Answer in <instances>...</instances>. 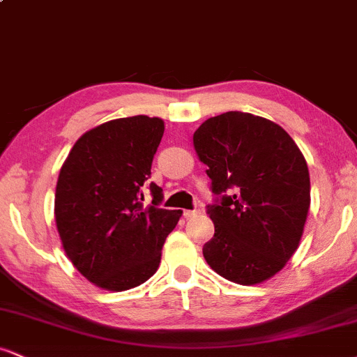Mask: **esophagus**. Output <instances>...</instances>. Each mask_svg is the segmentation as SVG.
<instances>
[{
    "mask_svg": "<svg viewBox=\"0 0 357 357\" xmlns=\"http://www.w3.org/2000/svg\"><path fill=\"white\" fill-rule=\"evenodd\" d=\"M183 216H184V220H192V218H196V216H199V211L198 210H186V211H183Z\"/></svg>",
    "mask_w": 357,
    "mask_h": 357,
    "instance_id": "1",
    "label": "esophagus"
}]
</instances>
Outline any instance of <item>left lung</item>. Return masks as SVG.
Wrapping results in <instances>:
<instances>
[{"mask_svg": "<svg viewBox=\"0 0 357 357\" xmlns=\"http://www.w3.org/2000/svg\"><path fill=\"white\" fill-rule=\"evenodd\" d=\"M218 204L208 206L215 235L203 257L218 275L257 285L285 267L301 243L310 206L304 154L275 122L248 112L220 114L192 136Z\"/></svg>", "mask_w": 357, "mask_h": 357, "instance_id": "left-lung-1", "label": "left lung"}]
</instances>
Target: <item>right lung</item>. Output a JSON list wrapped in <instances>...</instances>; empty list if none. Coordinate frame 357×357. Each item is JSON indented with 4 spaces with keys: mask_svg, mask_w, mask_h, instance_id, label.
I'll return each mask as SVG.
<instances>
[{
    "mask_svg": "<svg viewBox=\"0 0 357 357\" xmlns=\"http://www.w3.org/2000/svg\"><path fill=\"white\" fill-rule=\"evenodd\" d=\"M165 134L159 117L114 119L87 130L61 166L55 223L73 267L112 292L134 289L154 275L162 245L181 211L162 210V190L151 183L153 204L142 206V186Z\"/></svg>",
    "mask_w": 357,
    "mask_h": 357,
    "instance_id": "add662e5",
    "label": "right lung"
}]
</instances>
